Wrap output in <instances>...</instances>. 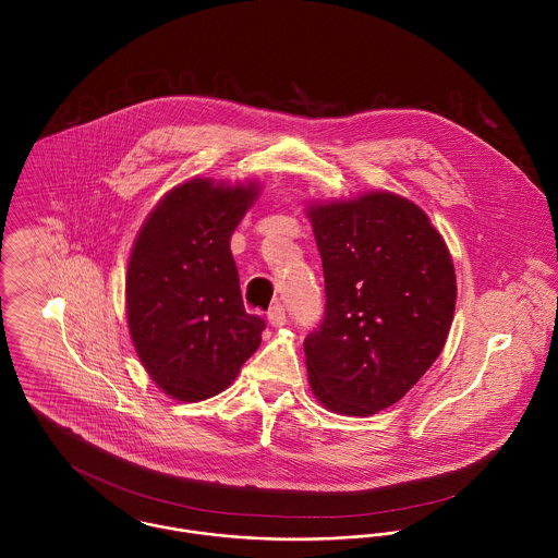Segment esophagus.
<instances>
[{"label": "esophagus", "mask_w": 558, "mask_h": 558, "mask_svg": "<svg viewBox=\"0 0 558 558\" xmlns=\"http://www.w3.org/2000/svg\"><path fill=\"white\" fill-rule=\"evenodd\" d=\"M268 322H270V326H283L286 324V307L281 303H277L268 310Z\"/></svg>", "instance_id": "34e87169"}]
</instances>
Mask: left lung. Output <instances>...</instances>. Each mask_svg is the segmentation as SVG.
Returning a JSON list of instances; mask_svg holds the SVG:
<instances>
[{
  "instance_id": "1",
  "label": "left lung",
  "mask_w": 558,
  "mask_h": 558,
  "mask_svg": "<svg viewBox=\"0 0 558 558\" xmlns=\"http://www.w3.org/2000/svg\"><path fill=\"white\" fill-rule=\"evenodd\" d=\"M324 318L305 339L316 398L367 416L403 398L438 359L456 310V270L425 213L391 193L310 213Z\"/></svg>"
}]
</instances>
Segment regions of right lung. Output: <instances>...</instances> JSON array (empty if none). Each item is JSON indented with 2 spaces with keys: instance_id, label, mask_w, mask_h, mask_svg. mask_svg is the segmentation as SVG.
I'll use <instances>...</instances> for the list:
<instances>
[{
  "instance_id": "obj_1",
  "label": "right lung",
  "mask_w": 558,
  "mask_h": 558,
  "mask_svg": "<svg viewBox=\"0 0 558 558\" xmlns=\"http://www.w3.org/2000/svg\"><path fill=\"white\" fill-rule=\"evenodd\" d=\"M255 186L191 180L160 199L126 275L129 328L160 389L180 401L221 393L257 350L266 322L246 314L230 239Z\"/></svg>"
}]
</instances>
